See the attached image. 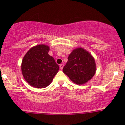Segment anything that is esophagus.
I'll return each instance as SVG.
<instances>
[{
  "label": "esophagus",
  "instance_id": "1",
  "mask_svg": "<svg viewBox=\"0 0 125 125\" xmlns=\"http://www.w3.org/2000/svg\"><path fill=\"white\" fill-rule=\"evenodd\" d=\"M63 67H64V65H63L62 64H60V69H61V70H62V69H63Z\"/></svg>",
  "mask_w": 125,
  "mask_h": 125
}]
</instances>
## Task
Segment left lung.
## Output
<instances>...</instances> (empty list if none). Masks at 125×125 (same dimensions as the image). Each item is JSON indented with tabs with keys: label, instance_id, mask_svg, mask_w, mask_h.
Listing matches in <instances>:
<instances>
[{
	"label": "left lung",
	"instance_id": "obj_1",
	"mask_svg": "<svg viewBox=\"0 0 125 125\" xmlns=\"http://www.w3.org/2000/svg\"><path fill=\"white\" fill-rule=\"evenodd\" d=\"M62 70L74 83L83 84L94 75L96 64L90 53L82 48H78L69 55Z\"/></svg>",
	"mask_w": 125,
	"mask_h": 125
}]
</instances>
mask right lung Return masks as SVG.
<instances>
[{
    "mask_svg": "<svg viewBox=\"0 0 125 125\" xmlns=\"http://www.w3.org/2000/svg\"><path fill=\"white\" fill-rule=\"evenodd\" d=\"M49 47L40 44L32 47L23 59L21 72L27 82L35 88H45L53 80L59 65L48 54Z\"/></svg>",
    "mask_w": 125,
    "mask_h": 125,
    "instance_id": "1",
    "label": "right lung"
}]
</instances>
